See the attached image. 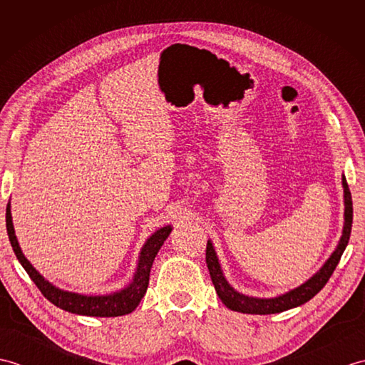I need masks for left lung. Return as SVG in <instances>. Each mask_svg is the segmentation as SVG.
Masks as SVG:
<instances>
[{
  "instance_id": "8db88e82",
  "label": "left lung",
  "mask_w": 365,
  "mask_h": 365,
  "mask_svg": "<svg viewBox=\"0 0 365 365\" xmlns=\"http://www.w3.org/2000/svg\"><path fill=\"white\" fill-rule=\"evenodd\" d=\"M342 185H344V204H345V222H344V230L342 237L339 240V245L336 251L331 254V257L324 262V265L317 271V273L301 284L297 289L287 292L284 294H279L276 298H254V297H246L243 293H238L234 287H232L226 277L222 274V269L220 265L218 255L215 252V247L210 240L207 242V251H205V262L208 271H210L212 282L215 285V290L218 293L220 299L224 302V306L229 307L230 311H237L242 314H259V315H268V314H279L284 311H289V309L298 307L304 304L309 299H312L317 293H319L327 282L329 281L331 274L334 273L337 263L342 257L345 247L348 245V240H350L351 234V224H353V200H351V192L348 188L345 175L342 177Z\"/></svg>"
}]
</instances>
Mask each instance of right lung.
<instances>
[{"instance_id":"right-lung-1","label":"right lung","mask_w":365,"mask_h":365,"mask_svg":"<svg viewBox=\"0 0 365 365\" xmlns=\"http://www.w3.org/2000/svg\"><path fill=\"white\" fill-rule=\"evenodd\" d=\"M6 227L15 255H17L21 267L25 268V271L31 277V281L37 285V289L42 292L43 297L50 302H53L54 306L63 309V311L89 317H119L135 311L145 294L147 285H149L150 268L155 260V255L158 254L160 247L166 242L170 230H173L170 226H165L147 238V242L141 250V254H139L138 268L135 271L133 281H131L125 289H122L120 292H114L111 294L88 297V294H80L58 289V287L50 284L33 265H31L29 260L23 255L20 245L17 242V237H15L11 215V202L6 207Z\"/></svg>"}]
</instances>
